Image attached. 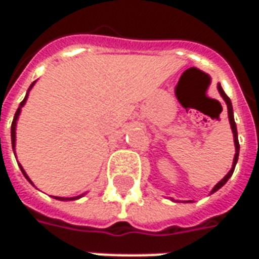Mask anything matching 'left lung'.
I'll return each mask as SVG.
<instances>
[{
  "instance_id": "obj_1",
  "label": "left lung",
  "mask_w": 259,
  "mask_h": 259,
  "mask_svg": "<svg viewBox=\"0 0 259 259\" xmlns=\"http://www.w3.org/2000/svg\"><path fill=\"white\" fill-rule=\"evenodd\" d=\"M218 91H219V94L223 98V101L226 102V105H228V116H229V123H230V127H232V132H233V139H234V147H236V154H234L233 158V165H232V169L229 170L228 175L223 178L219 183L215 185V187L211 190V194H213L215 191H218L221 187H222L229 179H230V176L233 175L234 166H236V163H237V159H239V151H240V144H239V139H237V127H236V122H234V116H233V107H232V101H230V98H229L226 94H225V91L221 87V84L218 83ZM186 202H193V201H186Z\"/></svg>"
}]
</instances>
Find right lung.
<instances>
[{"mask_svg":"<svg viewBox=\"0 0 259 259\" xmlns=\"http://www.w3.org/2000/svg\"><path fill=\"white\" fill-rule=\"evenodd\" d=\"M36 84V81H33L30 84V87H29V90H27V93H26V96L25 98H23V101L20 102V105L19 108H18V111H16V113H15V116H14V120H12V126H11V140H12V150H14V154H15V146H16V123H18V119H19V115H20V111H22V108H23V105L26 104V101H27V97H29V91L33 89V85ZM19 168L20 170H22V174L25 175V178L29 182H30L31 185H33V182L30 180V178L26 175L25 172V169L22 168V165L19 163ZM85 194V193H84ZM84 194H80L77 195V197H54V198H57V200H61V201H73V200H77V198H80V197H83Z\"/></svg>","mask_w":259,"mask_h":259,"instance_id":"1","label":"right lung"}]
</instances>
